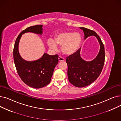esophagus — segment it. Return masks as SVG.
Here are the masks:
<instances>
[{"label":"esophagus","instance_id":"obj_1","mask_svg":"<svg viewBox=\"0 0 121 121\" xmlns=\"http://www.w3.org/2000/svg\"><path fill=\"white\" fill-rule=\"evenodd\" d=\"M58 60H59V61L61 62V61H64L65 60V59L64 58H63V57H61V56H59Z\"/></svg>","mask_w":121,"mask_h":121}]
</instances>
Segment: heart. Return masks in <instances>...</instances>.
I'll return each mask as SVG.
<instances>
[{
    "label": "heart",
    "instance_id": "heart-1",
    "mask_svg": "<svg viewBox=\"0 0 121 121\" xmlns=\"http://www.w3.org/2000/svg\"><path fill=\"white\" fill-rule=\"evenodd\" d=\"M81 42L79 33L73 32H63L56 35L54 40H48V46L53 50L57 49V45L61 46V50L65 55H70L74 53L78 49Z\"/></svg>",
    "mask_w": 121,
    "mask_h": 121
}]
</instances>
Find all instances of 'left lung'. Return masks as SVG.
<instances>
[{
  "label": "left lung",
  "instance_id": "left-lung-1",
  "mask_svg": "<svg viewBox=\"0 0 121 121\" xmlns=\"http://www.w3.org/2000/svg\"><path fill=\"white\" fill-rule=\"evenodd\" d=\"M83 31L84 40L89 36L97 38L100 49L96 58L90 61L82 59L80 56L81 48L66 58L68 65V77L71 83L77 87L89 85L99 77L102 71L105 60L104 45L99 36L95 31L84 27H79Z\"/></svg>",
  "mask_w": 121,
  "mask_h": 121
}]
</instances>
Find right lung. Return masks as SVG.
Instances as JSON below:
<instances>
[{
	"mask_svg": "<svg viewBox=\"0 0 121 121\" xmlns=\"http://www.w3.org/2000/svg\"><path fill=\"white\" fill-rule=\"evenodd\" d=\"M42 27L43 25H37L23 30L17 38L13 50L14 63L19 76L24 83L36 89L43 87L50 83L54 68L58 63V55L44 53L39 59L26 61L19 53L18 46L23 34L31 32L42 35Z\"/></svg>",
	"mask_w": 121,
	"mask_h": 121,
	"instance_id": "1",
	"label": "right lung"
}]
</instances>
